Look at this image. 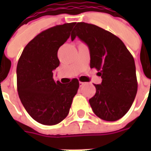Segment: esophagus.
Here are the masks:
<instances>
[{"label":"esophagus","mask_w":151,"mask_h":151,"mask_svg":"<svg viewBox=\"0 0 151 151\" xmlns=\"http://www.w3.org/2000/svg\"><path fill=\"white\" fill-rule=\"evenodd\" d=\"M83 85H85V82H79V86H80V87H81V86H82Z\"/></svg>","instance_id":"1"}]
</instances>
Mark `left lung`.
Masks as SVG:
<instances>
[{
  "label": "left lung",
  "mask_w": 151,
  "mask_h": 151,
  "mask_svg": "<svg viewBox=\"0 0 151 151\" xmlns=\"http://www.w3.org/2000/svg\"><path fill=\"white\" fill-rule=\"evenodd\" d=\"M77 36L88 46L91 68L99 71L102 78L89 99L92 110L102 120H119L129 110L137 91L133 56L117 36L95 25L78 22L71 40Z\"/></svg>",
  "instance_id": "8db88e82"
}]
</instances>
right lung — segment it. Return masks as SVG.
<instances>
[{
    "mask_svg": "<svg viewBox=\"0 0 151 151\" xmlns=\"http://www.w3.org/2000/svg\"><path fill=\"white\" fill-rule=\"evenodd\" d=\"M76 22L57 25L42 31L27 43L17 65V86L23 107L35 120L46 125L60 123L69 114L79 87L55 82L53 70L60 65L59 47L70 36Z\"/></svg>",
    "mask_w": 151,
    "mask_h": 151,
    "instance_id": "add662e5",
    "label": "right lung"
}]
</instances>
